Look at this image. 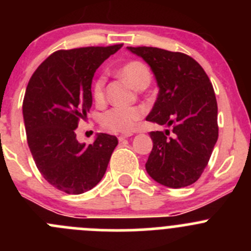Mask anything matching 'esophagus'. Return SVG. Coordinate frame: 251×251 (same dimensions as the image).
I'll return each instance as SVG.
<instances>
[{
  "label": "esophagus",
  "mask_w": 251,
  "mask_h": 251,
  "mask_svg": "<svg viewBox=\"0 0 251 251\" xmlns=\"http://www.w3.org/2000/svg\"><path fill=\"white\" fill-rule=\"evenodd\" d=\"M130 136H131V135H120V136H119V137H118V140L120 141V142H123V141H125L126 138L130 137Z\"/></svg>",
  "instance_id": "34e87169"
}]
</instances>
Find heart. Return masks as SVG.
Wrapping results in <instances>:
<instances>
[{"mask_svg": "<svg viewBox=\"0 0 251 251\" xmlns=\"http://www.w3.org/2000/svg\"><path fill=\"white\" fill-rule=\"evenodd\" d=\"M120 75L125 77L128 82L136 88L140 87L143 82L151 81V73L143 63L132 60L128 62L121 68ZM104 87L105 77L100 76L96 80L93 85V98L97 103H102L104 100ZM143 115V109L138 107L125 108L115 107L105 111L102 116V125L108 130L114 132L128 133L133 130L136 123Z\"/></svg>", "mask_w": 251, "mask_h": 251, "instance_id": "1", "label": "heart"}]
</instances>
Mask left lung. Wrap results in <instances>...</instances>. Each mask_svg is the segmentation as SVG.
<instances>
[{"instance_id": "left-lung-1", "label": "left lung", "mask_w": 251, "mask_h": 251, "mask_svg": "<svg viewBox=\"0 0 251 251\" xmlns=\"http://www.w3.org/2000/svg\"><path fill=\"white\" fill-rule=\"evenodd\" d=\"M151 67L158 98L146 120L170 131H151L146 170L163 186L182 188L203 174L219 137L217 102L206 73L189 55L156 47H127Z\"/></svg>"}]
</instances>
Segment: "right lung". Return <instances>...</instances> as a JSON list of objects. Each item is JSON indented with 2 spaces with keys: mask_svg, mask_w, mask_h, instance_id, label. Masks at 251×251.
<instances>
[{
  "mask_svg": "<svg viewBox=\"0 0 251 251\" xmlns=\"http://www.w3.org/2000/svg\"><path fill=\"white\" fill-rule=\"evenodd\" d=\"M123 45L57 50L35 70L23 102L27 144L50 184L68 194L92 189L104 176L118 138L97 133L86 146L75 130L92 105L96 70Z\"/></svg>",
  "mask_w": 251,
  "mask_h": 251,
  "instance_id": "obj_1",
  "label": "right lung"
}]
</instances>
